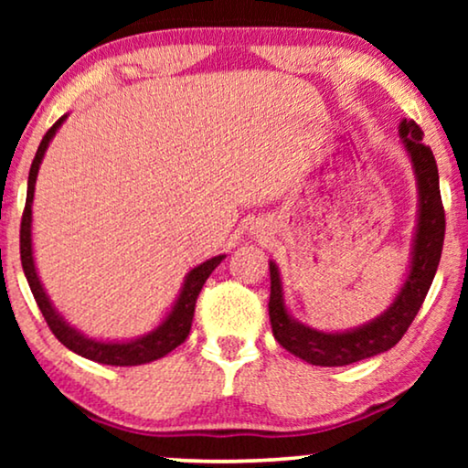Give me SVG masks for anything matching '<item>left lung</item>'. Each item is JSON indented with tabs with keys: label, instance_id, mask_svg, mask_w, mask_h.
<instances>
[{
	"label": "left lung",
	"instance_id": "obj_1",
	"mask_svg": "<svg viewBox=\"0 0 468 468\" xmlns=\"http://www.w3.org/2000/svg\"><path fill=\"white\" fill-rule=\"evenodd\" d=\"M402 144L411 157L415 178L420 191V217L418 232L413 240L411 271L399 296L389 304L386 313L349 332H319L300 324L285 309L283 287H281L279 268L271 261V313L272 335L281 347L300 360L315 367H347V364L367 360L383 351L392 349L405 336L409 325L418 315L428 290H431L434 272H437L441 251L445 239V210L441 202L439 170L431 146L421 143L424 132L415 121L402 119L400 123Z\"/></svg>",
	"mask_w": 468,
	"mask_h": 468
}]
</instances>
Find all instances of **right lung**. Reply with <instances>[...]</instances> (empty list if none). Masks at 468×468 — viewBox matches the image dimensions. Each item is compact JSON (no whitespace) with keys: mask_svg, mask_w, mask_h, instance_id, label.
<instances>
[{"mask_svg":"<svg viewBox=\"0 0 468 468\" xmlns=\"http://www.w3.org/2000/svg\"><path fill=\"white\" fill-rule=\"evenodd\" d=\"M66 121L61 117L55 121V125L44 133L40 146H37L34 162H31L29 168V181H27V200H25V210L21 219V264L25 271V277H27V283L31 287V293H34L37 306H40L44 319H47L48 328L57 336V341L66 345L69 351L79 354L87 360L100 362V364H111V367H138V364H146L153 360H159V357L168 356L172 349H176L185 338L189 336L191 322H194V311H196V300L200 296L202 285L207 283L210 272L215 271L217 266L221 264V260L226 255H217V258H210L204 261V264L196 266L187 277H185V285L181 293H178L175 306L168 313V317L164 319L162 324L157 325L155 330L149 332V335L136 338V341L127 343H104L95 341V338H89L82 335V332L74 330L72 325L66 324L59 313L55 311V306L50 304V300L44 292V287L37 279L36 264H34V251H31V202H34V189H36V176L37 170H40L44 151L50 140H53L55 132L59 130V125Z\"/></svg>","mask_w":468,"mask_h":468,"instance_id":"add662e5","label":"right lung"}]
</instances>
